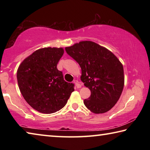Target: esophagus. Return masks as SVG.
Returning <instances> with one entry per match:
<instances>
[{"label":"esophagus","instance_id":"obj_1","mask_svg":"<svg viewBox=\"0 0 150 150\" xmlns=\"http://www.w3.org/2000/svg\"><path fill=\"white\" fill-rule=\"evenodd\" d=\"M74 83H75V85H76V87H77V88H81V86H82V84H81V83H79V81H75Z\"/></svg>","mask_w":150,"mask_h":150}]
</instances>
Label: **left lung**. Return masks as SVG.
Returning a JSON list of instances; mask_svg holds the SVG:
<instances>
[{
    "label": "left lung",
    "mask_w": 150,
    "mask_h": 150,
    "mask_svg": "<svg viewBox=\"0 0 150 150\" xmlns=\"http://www.w3.org/2000/svg\"><path fill=\"white\" fill-rule=\"evenodd\" d=\"M68 55L81 69V80L91 91L84 105L95 114L110 110L120 97L124 85L123 65L106 47L91 41L66 47Z\"/></svg>",
    "instance_id": "8db88e82"
}]
</instances>
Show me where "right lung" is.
Segmentation results:
<instances>
[{
    "label": "right lung",
    "mask_w": 150,
    "mask_h": 150,
    "mask_svg": "<svg viewBox=\"0 0 150 150\" xmlns=\"http://www.w3.org/2000/svg\"><path fill=\"white\" fill-rule=\"evenodd\" d=\"M63 53L62 47L41 48L26 57L18 69L20 92L29 105L40 112L59 110L74 91V84L66 82L57 68Z\"/></svg>",
    "instance_id": "add662e5"
}]
</instances>
